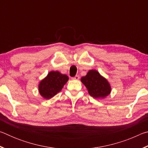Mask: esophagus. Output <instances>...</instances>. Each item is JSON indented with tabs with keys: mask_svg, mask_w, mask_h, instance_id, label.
Here are the masks:
<instances>
[{
	"mask_svg": "<svg viewBox=\"0 0 148 148\" xmlns=\"http://www.w3.org/2000/svg\"><path fill=\"white\" fill-rule=\"evenodd\" d=\"M79 79V75H76V76H75L74 77H72V79H76V80H78Z\"/></svg>",
	"mask_w": 148,
	"mask_h": 148,
	"instance_id": "esophagus-1",
	"label": "esophagus"
}]
</instances>
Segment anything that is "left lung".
<instances>
[{
    "instance_id": "1",
    "label": "left lung",
    "mask_w": 148,
    "mask_h": 148,
    "mask_svg": "<svg viewBox=\"0 0 148 148\" xmlns=\"http://www.w3.org/2000/svg\"><path fill=\"white\" fill-rule=\"evenodd\" d=\"M88 90L89 94L95 99H104L111 92V86L108 80L95 70L89 71L81 78Z\"/></svg>"
}]
</instances>
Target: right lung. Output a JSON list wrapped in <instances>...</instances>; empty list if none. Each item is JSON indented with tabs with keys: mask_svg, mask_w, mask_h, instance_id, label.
<instances>
[{
	"mask_svg": "<svg viewBox=\"0 0 148 148\" xmlns=\"http://www.w3.org/2000/svg\"><path fill=\"white\" fill-rule=\"evenodd\" d=\"M68 80L69 77L66 74L58 71L49 72L38 85L40 94L45 99H51L61 91Z\"/></svg>",
	"mask_w": 148,
	"mask_h": 148,
	"instance_id": "add662e5",
	"label": "right lung"
}]
</instances>
